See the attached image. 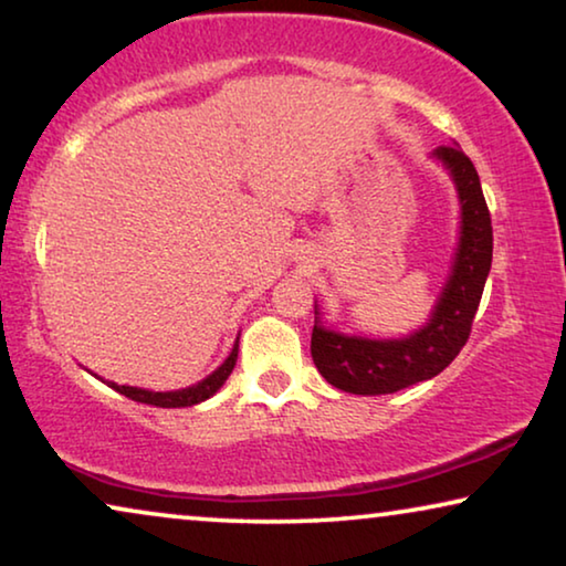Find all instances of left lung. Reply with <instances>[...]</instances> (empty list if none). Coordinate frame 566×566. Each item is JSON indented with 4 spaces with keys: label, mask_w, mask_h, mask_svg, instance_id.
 Wrapping results in <instances>:
<instances>
[{
    "label": "left lung",
    "mask_w": 566,
    "mask_h": 566,
    "mask_svg": "<svg viewBox=\"0 0 566 566\" xmlns=\"http://www.w3.org/2000/svg\"><path fill=\"white\" fill-rule=\"evenodd\" d=\"M434 157L452 172L462 206L460 247L450 282L429 323L401 340L343 335L327 331L315 319L310 353L319 374L335 389L360 396L401 391L442 374L468 343L493 261L491 210L480 188L475 165L465 151L458 145H444L434 149Z\"/></svg>",
    "instance_id": "obj_1"
}]
</instances>
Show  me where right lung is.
<instances>
[{
  "instance_id": "add662e5",
  "label": "right lung",
  "mask_w": 566,
  "mask_h": 566,
  "mask_svg": "<svg viewBox=\"0 0 566 566\" xmlns=\"http://www.w3.org/2000/svg\"><path fill=\"white\" fill-rule=\"evenodd\" d=\"M235 358H239V340H235L231 356L223 360L221 366H218L213 374L208 378H202L196 386H188V389H180V391H147V389H137V386H119V384H112L114 391H119L124 396H129L132 401H139V403H151V407H163V409H177V407H192V403H200L213 396L218 389H221L226 378L231 376V370L235 366Z\"/></svg>"
}]
</instances>
